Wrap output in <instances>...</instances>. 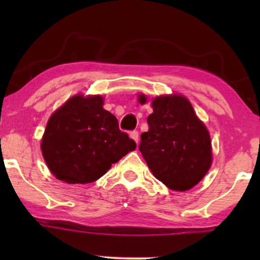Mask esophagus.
Listing matches in <instances>:
<instances>
[{"instance_id":"34e87169","label":"esophagus","mask_w":260,"mask_h":260,"mask_svg":"<svg viewBox=\"0 0 260 260\" xmlns=\"http://www.w3.org/2000/svg\"><path fill=\"white\" fill-rule=\"evenodd\" d=\"M129 137L134 140V142L137 143V144H138V143H139V134H138V132H137V131H133V132H131Z\"/></svg>"}]
</instances>
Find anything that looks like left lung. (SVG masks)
<instances>
[{
    "instance_id": "1",
    "label": "left lung",
    "mask_w": 260,
    "mask_h": 260,
    "mask_svg": "<svg viewBox=\"0 0 260 260\" xmlns=\"http://www.w3.org/2000/svg\"><path fill=\"white\" fill-rule=\"evenodd\" d=\"M139 103H147L145 95H139ZM151 106L149 129L140 136V153L155 177L170 189H190L211 166L207 127L182 95L157 96Z\"/></svg>"
}]
</instances>
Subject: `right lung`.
<instances>
[{
    "instance_id": "1",
    "label": "right lung",
    "mask_w": 260,
    "mask_h": 260,
    "mask_svg": "<svg viewBox=\"0 0 260 260\" xmlns=\"http://www.w3.org/2000/svg\"><path fill=\"white\" fill-rule=\"evenodd\" d=\"M103 105L100 95H76L51 115L41 151L57 180L90 183L136 149V142L122 132L117 118Z\"/></svg>"
}]
</instances>
